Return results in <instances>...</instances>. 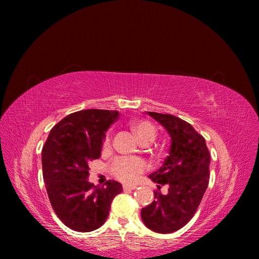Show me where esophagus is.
Masks as SVG:
<instances>
[{
  "mask_svg": "<svg viewBox=\"0 0 259 259\" xmlns=\"http://www.w3.org/2000/svg\"><path fill=\"white\" fill-rule=\"evenodd\" d=\"M123 189H124V190H134V189H136V186H133V185H123Z\"/></svg>",
  "mask_w": 259,
  "mask_h": 259,
  "instance_id": "esophagus-1",
  "label": "esophagus"
}]
</instances>
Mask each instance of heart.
I'll use <instances>...</instances> for the list:
<instances>
[{"label": "heart", "mask_w": 259, "mask_h": 259, "mask_svg": "<svg viewBox=\"0 0 259 259\" xmlns=\"http://www.w3.org/2000/svg\"><path fill=\"white\" fill-rule=\"evenodd\" d=\"M139 142L144 140H153L155 137V128L151 123L147 121H135L132 124ZM111 142L110 135H107L104 142V147H109ZM146 168V164L143 160L136 158H119L112 164L111 170L115 177L123 182H134Z\"/></svg>", "instance_id": "obj_1"}]
</instances>
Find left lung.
I'll return each mask as SVG.
<instances>
[{"label":"left lung","instance_id":"left-lung-1","mask_svg":"<svg viewBox=\"0 0 259 259\" xmlns=\"http://www.w3.org/2000/svg\"><path fill=\"white\" fill-rule=\"evenodd\" d=\"M166 130L170 147L163 165L149 175L158 184L151 204L142 209L146 227L158 233H171L190 221L208 186L210 155L205 139L192 125L171 114L147 112ZM169 191L162 195L161 185Z\"/></svg>","mask_w":259,"mask_h":259}]
</instances>
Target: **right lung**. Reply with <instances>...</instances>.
<instances>
[{"instance_id":"add662e5","label":"right lung","mask_w":259,"mask_h":259,"mask_svg":"<svg viewBox=\"0 0 259 259\" xmlns=\"http://www.w3.org/2000/svg\"><path fill=\"white\" fill-rule=\"evenodd\" d=\"M119 112L88 109L64 117L52 128L42 150L43 178L51 204L70 229L90 232L103 226L112 200L122 192L115 180L89 182L93 160L100 158L106 132Z\"/></svg>"}]
</instances>
